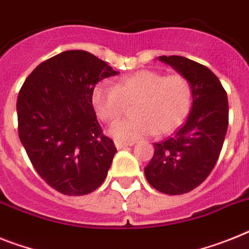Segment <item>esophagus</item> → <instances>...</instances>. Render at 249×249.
Instances as JSON below:
<instances>
[{
    "mask_svg": "<svg viewBox=\"0 0 249 249\" xmlns=\"http://www.w3.org/2000/svg\"><path fill=\"white\" fill-rule=\"evenodd\" d=\"M133 145V143L128 142V143H125V142H115V147L118 148V149H123V148H126V147H130Z\"/></svg>",
    "mask_w": 249,
    "mask_h": 249,
    "instance_id": "esophagus-1",
    "label": "esophagus"
}]
</instances>
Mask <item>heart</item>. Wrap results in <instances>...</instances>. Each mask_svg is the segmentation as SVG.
I'll return each instance as SVG.
<instances>
[{
    "instance_id": "obj_1",
    "label": "heart",
    "mask_w": 249,
    "mask_h": 249,
    "mask_svg": "<svg viewBox=\"0 0 249 249\" xmlns=\"http://www.w3.org/2000/svg\"><path fill=\"white\" fill-rule=\"evenodd\" d=\"M191 86L183 76H166L154 71H139L119 78L114 86L99 83L91 93V104L102 121L111 124L131 107L133 118L108 129L118 142H133L152 134L176 130L191 106Z\"/></svg>"
}]
</instances>
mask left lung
Instances as JSON below:
<instances>
[{
	"label": "left lung",
	"instance_id": "1",
	"mask_svg": "<svg viewBox=\"0 0 249 249\" xmlns=\"http://www.w3.org/2000/svg\"><path fill=\"white\" fill-rule=\"evenodd\" d=\"M158 60L189 81L192 104L176 133L154 144V156L144 175L158 191L182 195L204 182L218 160L228 129V97L208 67L178 55H163Z\"/></svg>",
	"mask_w": 249,
	"mask_h": 249
}]
</instances>
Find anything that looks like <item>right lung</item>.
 <instances>
[{
    "instance_id": "right-lung-1",
    "label": "right lung",
    "mask_w": 249,
    "mask_h": 249,
    "mask_svg": "<svg viewBox=\"0 0 249 249\" xmlns=\"http://www.w3.org/2000/svg\"><path fill=\"white\" fill-rule=\"evenodd\" d=\"M85 50H67L31 72L18 92V137L39 176L68 196L95 191L116 153L91 104L95 86L116 76Z\"/></svg>"
}]
</instances>
